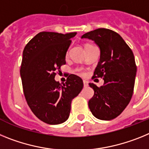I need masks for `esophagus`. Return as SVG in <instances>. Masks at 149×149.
<instances>
[{
	"mask_svg": "<svg viewBox=\"0 0 149 149\" xmlns=\"http://www.w3.org/2000/svg\"><path fill=\"white\" fill-rule=\"evenodd\" d=\"M83 84H84V86L86 87V86L88 85V82L87 80H83Z\"/></svg>",
	"mask_w": 149,
	"mask_h": 149,
	"instance_id": "esophagus-1",
	"label": "esophagus"
}]
</instances>
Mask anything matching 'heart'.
I'll return each instance as SVG.
<instances>
[{
	"mask_svg": "<svg viewBox=\"0 0 149 149\" xmlns=\"http://www.w3.org/2000/svg\"><path fill=\"white\" fill-rule=\"evenodd\" d=\"M85 46H86V45H85ZM77 71H78L80 75H82V76H83V75H85V73H84L83 72H82V69H78V70H77Z\"/></svg>",
	"mask_w": 149,
	"mask_h": 149,
	"instance_id": "obj_1",
	"label": "heart"
}]
</instances>
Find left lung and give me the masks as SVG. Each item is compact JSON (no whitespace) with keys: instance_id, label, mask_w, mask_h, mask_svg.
<instances>
[{"instance_id":"left-lung-1","label":"left lung","mask_w":149,"mask_h":149,"mask_svg":"<svg viewBox=\"0 0 149 149\" xmlns=\"http://www.w3.org/2000/svg\"><path fill=\"white\" fill-rule=\"evenodd\" d=\"M94 41L100 51V61L94 77H101L104 83L94 89V96L88 107L94 117L109 121L118 116L128 105L134 92L136 66L134 53L116 32L107 28H98L81 37Z\"/></svg>"}]
</instances>
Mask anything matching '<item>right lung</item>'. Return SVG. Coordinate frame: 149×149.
<instances>
[{"label": "right lung", "mask_w": 149, "mask_h": 149, "mask_svg": "<svg viewBox=\"0 0 149 149\" xmlns=\"http://www.w3.org/2000/svg\"><path fill=\"white\" fill-rule=\"evenodd\" d=\"M76 32H40L28 42L23 51L20 75L23 91L33 113L49 125L68 119L71 102L83 88L79 76L70 74L61 85L55 72L66 64V54Z\"/></svg>", "instance_id": "obj_1"}]
</instances>
